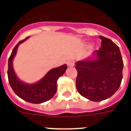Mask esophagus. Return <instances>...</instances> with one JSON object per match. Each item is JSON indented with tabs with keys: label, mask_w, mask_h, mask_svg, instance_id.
Here are the masks:
<instances>
[{
	"label": "esophagus",
	"mask_w": 131,
	"mask_h": 131,
	"mask_svg": "<svg viewBox=\"0 0 131 131\" xmlns=\"http://www.w3.org/2000/svg\"><path fill=\"white\" fill-rule=\"evenodd\" d=\"M67 65H68V66L69 67V68H71V67H73L74 66V62L72 61V60H69L67 62Z\"/></svg>",
	"instance_id": "34e87169"
}]
</instances>
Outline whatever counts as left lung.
Listing matches in <instances>:
<instances>
[{
    "instance_id": "left-lung-1",
    "label": "left lung",
    "mask_w": 131,
    "mask_h": 131,
    "mask_svg": "<svg viewBox=\"0 0 131 131\" xmlns=\"http://www.w3.org/2000/svg\"><path fill=\"white\" fill-rule=\"evenodd\" d=\"M101 48L92 56L75 63L77 90L93 102L110 98L121 85L123 62L119 48L110 39L100 36Z\"/></svg>"
}]
</instances>
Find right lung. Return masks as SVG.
Here are the masks:
<instances>
[{"label": "right lung", "mask_w": 131, "mask_h": 131, "mask_svg": "<svg viewBox=\"0 0 131 131\" xmlns=\"http://www.w3.org/2000/svg\"><path fill=\"white\" fill-rule=\"evenodd\" d=\"M25 38L16 45L8 59V81L16 95L27 102L40 104L50 100L57 91V81L67 69V65H62L50 69L41 79L33 84L24 83L19 79L13 68V60L20 44L28 39Z\"/></svg>", "instance_id": "obj_1"}]
</instances>
